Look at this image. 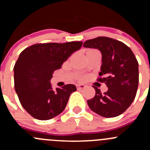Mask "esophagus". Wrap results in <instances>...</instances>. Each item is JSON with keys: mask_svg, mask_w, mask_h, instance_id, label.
I'll return each instance as SVG.
<instances>
[{"mask_svg": "<svg viewBox=\"0 0 150 150\" xmlns=\"http://www.w3.org/2000/svg\"><path fill=\"white\" fill-rule=\"evenodd\" d=\"M85 87H86V86H85V85H83V84H78V85H77V86H76V88H77V89H78V90H81V89L84 88Z\"/></svg>", "mask_w": 150, "mask_h": 150, "instance_id": "esophagus-1", "label": "esophagus"}]
</instances>
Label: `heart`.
<instances>
[{"mask_svg":"<svg viewBox=\"0 0 150 150\" xmlns=\"http://www.w3.org/2000/svg\"><path fill=\"white\" fill-rule=\"evenodd\" d=\"M79 79H80V80H83L84 78H83V77H80Z\"/></svg>","mask_w":150,"mask_h":150,"instance_id":"obj_1","label":"heart"}]
</instances>
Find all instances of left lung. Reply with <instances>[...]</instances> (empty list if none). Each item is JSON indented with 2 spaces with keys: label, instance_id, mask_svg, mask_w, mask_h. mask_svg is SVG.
I'll list each match as a JSON object with an SVG mask.
<instances>
[{
  "label": "left lung",
  "instance_id": "obj_1",
  "mask_svg": "<svg viewBox=\"0 0 150 150\" xmlns=\"http://www.w3.org/2000/svg\"><path fill=\"white\" fill-rule=\"evenodd\" d=\"M83 46L97 48L102 55L101 76L97 79L108 87L102 93L96 91L94 97L87 101L92 111L104 117H114L123 113L137 95L139 85V64L131 48L121 41L98 37L85 41Z\"/></svg>",
  "mask_w": 150,
  "mask_h": 150
}]
</instances>
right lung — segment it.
Instances as JSON below:
<instances>
[{
    "instance_id": "1",
    "label": "right lung",
    "mask_w": 150,
    "mask_h": 150,
    "mask_svg": "<svg viewBox=\"0 0 150 150\" xmlns=\"http://www.w3.org/2000/svg\"><path fill=\"white\" fill-rule=\"evenodd\" d=\"M82 44L81 41L37 43L21 52L13 67L14 88L22 106L34 118L49 120L64 110L76 86L67 84L54 90L50 81L54 71Z\"/></svg>"
}]
</instances>
